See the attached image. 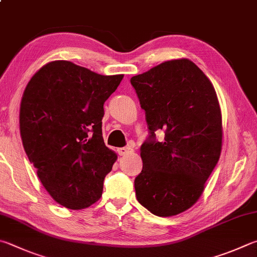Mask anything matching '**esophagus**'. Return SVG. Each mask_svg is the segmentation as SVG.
<instances>
[{
	"label": "esophagus",
	"instance_id": "34e87169",
	"mask_svg": "<svg viewBox=\"0 0 257 257\" xmlns=\"http://www.w3.org/2000/svg\"><path fill=\"white\" fill-rule=\"evenodd\" d=\"M118 152L121 156H124V155H128L130 153H133V149L130 147H121L118 149Z\"/></svg>",
	"mask_w": 257,
	"mask_h": 257
}]
</instances>
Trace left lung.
<instances>
[{"label":"left lung","mask_w":257,"mask_h":257,"mask_svg":"<svg viewBox=\"0 0 257 257\" xmlns=\"http://www.w3.org/2000/svg\"><path fill=\"white\" fill-rule=\"evenodd\" d=\"M130 83L145 110L149 137L141 147L143 170L135 179L138 202L171 217L198 201L219 161L221 111L214 87L193 62H164ZM166 130L163 142L155 132Z\"/></svg>","instance_id":"left-lung-1"}]
</instances>
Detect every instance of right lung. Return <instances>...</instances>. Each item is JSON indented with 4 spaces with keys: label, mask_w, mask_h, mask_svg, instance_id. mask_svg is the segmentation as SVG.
Returning a JSON list of instances; mask_svg holds the SVG:
<instances>
[{
    "label": "right lung",
    "mask_w": 257,
    "mask_h": 257,
    "mask_svg": "<svg viewBox=\"0 0 257 257\" xmlns=\"http://www.w3.org/2000/svg\"><path fill=\"white\" fill-rule=\"evenodd\" d=\"M122 78L55 60L23 92V147L45 189L65 208L84 209L101 198L104 177L116 161L102 137L103 104Z\"/></svg>",
    "instance_id": "right-lung-1"
}]
</instances>
